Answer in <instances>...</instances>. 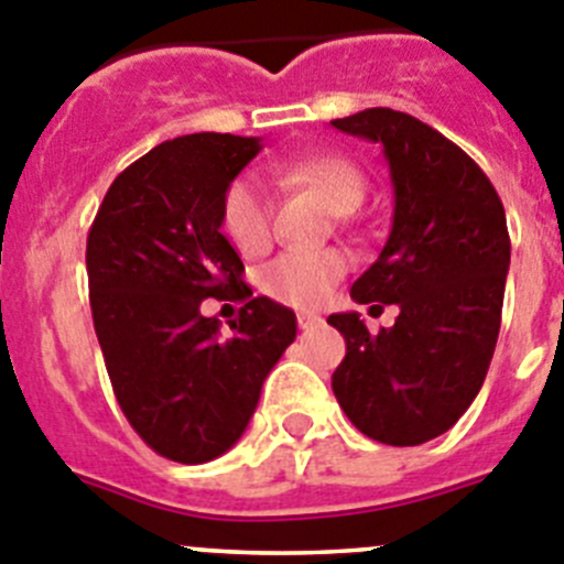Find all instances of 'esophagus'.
Listing matches in <instances>:
<instances>
[{"label":"esophagus","mask_w":564,"mask_h":564,"mask_svg":"<svg viewBox=\"0 0 564 564\" xmlns=\"http://www.w3.org/2000/svg\"><path fill=\"white\" fill-rule=\"evenodd\" d=\"M319 323H323V317H319V314H314V312L297 314V326L301 328H314V326H319Z\"/></svg>","instance_id":"1"}]
</instances>
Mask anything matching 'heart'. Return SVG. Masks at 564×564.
I'll list each match as a JSON object with an SVG mask.
<instances>
[{
  "instance_id": "obj_1",
  "label": "heart",
  "mask_w": 564,
  "mask_h": 564,
  "mask_svg": "<svg viewBox=\"0 0 564 564\" xmlns=\"http://www.w3.org/2000/svg\"><path fill=\"white\" fill-rule=\"evenodd\" d=\"M278 185L317 196L334 216H348L365 199V174L339 154H294L267 162ZM221 225L241 256H261L272 241V202L258 180L238 176L221 202ZM348 270L343 252H286L261 272L263 294L286 306L312 308L328 297Z\"/></svg>"
}]
</instances>
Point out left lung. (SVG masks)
Segmentation results:
<instances>
[{"label":"left lung","instance_id":"left-lung-1","mask_svg":"<svg viewBox=\"0 0 564 564\" xmlns=\"http://www.w3.org/2000/svg\"><path fill=\"white\" fill-rule=\"evenodd\" d=\"M332 126L382 145L393 182L388 245L351 297L399 306L379 334L357 312L328 317L345 337L334 395L368 438L424 444L466 413L495 354L511 261L503 202L478 162L413 115L377 106Z\"/></svg>","mask_w":564,"mask_h":564}]
</instances>
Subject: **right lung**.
I'll return each instance as SVG.
<instances>
[{
	"label": "right lung",
	"mask_w": 564,
	"mask_h": 564,
	"mask_svg": "<svg viewBox=\"0 0 564 564\" xmlns=\"http://www.w3.org/2000/svg\"><path fill=\"white\" fill-rule=\"evenodd\" d=\"M258 137L165 140L111 182L86 238L95 334L118 404L162 458L205 464L241 438L261 384L297 334L292 308L252 297L221 236L230 182ZM246 306L230 338L200 301Z\"/></svg>",
	"instance_id": "right-lung-1"
}]
</instances>
